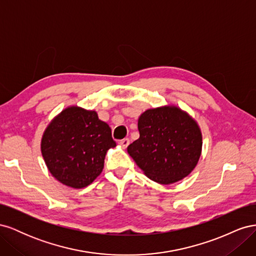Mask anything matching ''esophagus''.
Masks as SVG:
<instances>
[{"label":"esophagus","instance_id":"1","mask_svg":"<svg viewBox=\"0 0 256 256\" xmlns=\"http://www.w3.org/2000/svg\"><path fill=\"white\" fill-rule=\"evenodd\" d=\"M129 143H130V140L128 138H122V140L120 141V145L122 147V148H127V146L129 145Z\"/></svg>","mask_w":256,"mask_h":256}]
</instances>
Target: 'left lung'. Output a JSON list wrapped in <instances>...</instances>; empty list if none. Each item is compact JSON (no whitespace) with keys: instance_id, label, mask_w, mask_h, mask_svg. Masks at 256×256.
Returning <instances> with one entry per match:
<instances>
[{"instance_id":"1","label":"left lung","mask_w":256,"mask_h":256,"mask_svg":"<svg viewBox=\"0 0 256 256\" xmlns=\"http://www.w3.org/2000/svg\"><path fill=\"white\" fill-rule=\"evenodd\" d=\"M140 138L128 154L150 180L170 184L188 176L202 152V134L191 116L174 106L146 110L138 120Z\"/></svg>"}]
</instances>
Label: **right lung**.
<instances>
[{
    "mask_svg": "<svg viewBox=\"0 0 256 256\" xmlns=\"http://www.w3.org/2000/svg\"><path fill=\"white\" fill-rule=\"evenodd\" d=\"M115 146L109 125L98 118L97 112L79 106L62 111L42 138V154L52 176L76 189L96 180L108 150Z\"/></svg>",
    "mask_w": 256,
    "mask_h": 256,
    "instance_id": "right-lung-1",
    "label": "right lung"
}]
</instances>
